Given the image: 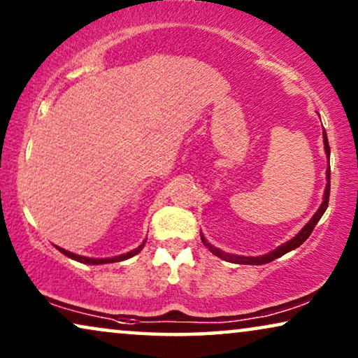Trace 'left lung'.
I'll list each match as a JSON object with an SVG mask.
<instances>
[{"instance_id":"8db88e82","label":"left lung","mask_w":358,"mask_h":358,"mask_svg":"<svg viewBox=\"0 0 358 358\" xmlns=\"http://www.w3.org/2000/svg\"><path fill=\"white\" fill-rule=\"evenodd\" d=\"M322 140H324V150H326V156H327V169H326V179H327V184H326V189H324V199H322V203L321 207L317 208V212L313 215L310 222H308L305 227L300 233L296 234L295 238H292L290 241H287L285 244H282V246H278L277 249H273L272 252L268 254H264V256H257V257H248V256H236V254H228V252H223L220 251L218 248L212 246V244L207 243V239L202 236V233H200V236H202V243L205 244L210 249V252L215 254V256L223 259V261H228V262H233V264H249V266H262V264H268L272 261H275L277 257H282L283 254L293 251V249H296L298 246H301L303 243L306 241L308 238H310V234L313 233V229H315L316 223L320 222L322 215H324L326 208H327V203H329V192H331V166H329V155H331V150H329V143H327V135H326V130H322Z\"/></svg>"}]
</instances>
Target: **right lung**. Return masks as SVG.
Segmentation results:
<instances>
[{
    "instance_id": "right-lung-1",
    "label": "right lung",
    "mask_w": 358,
    "mask_h": 358,
    "mask_svg": "<svg viewBox=\"0 0 358 358\" xmlns=\"http://www.w3.org/2000/svg\"><path fill=\"white\" fill-rule=\"evenodd\" d=\"M145 243H146V241L141 243L138 248L134 249V251H130V252H127V254H122V256H115V257H104V259H94V257H85V256H78V254H73V252H70V251H66V249H63V248H58V246H57V249H58V251H60L62 254H65V256H68V257H70V259H75V261H78V262H83V264H90V266H97V264H110V262H120V261H125V259H130V257H134L135 254H138V252L141 251V249H143Z\"/></svg>"
}]
</instances>
